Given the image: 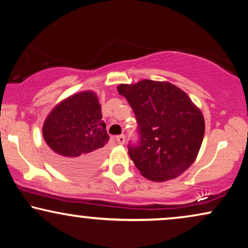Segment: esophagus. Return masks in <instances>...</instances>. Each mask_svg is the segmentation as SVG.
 Returning <instances> with one entry per match:
<instances>
[{"mask_svg":"<svg viewBox=\"0 0 248 248\" xmlns=\"http://www.w3.org/2000/svg\"><path fill=\"white\" fill-rule=\"evenodd\" d=\"M116 141L118 142V144H124L125 143V137L123 134L118 135V137H116Z\"/></svg>","mask_w":248,"mask_h":248,"instance_id":"obj_1","label":"esophagus"}]
</instances>
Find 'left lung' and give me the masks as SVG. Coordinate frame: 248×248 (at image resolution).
<instances>
[{
  "instance_id": "obj_1",
  "label": "left lung",
  "mask_w": 248,
  "mask_h": 248,
  "mask_svg": "<svg viewBox=\"0 0 248 248\" xmlns=\"http://www.w3.org/2000/svg\"><path fill=\"white\" fill-rule=\"evenodd\" d=\"M138 121L139 140L127 144L142 176L164 182L182 175L193 162L204 137V118L182 89L169 82L142 80L120 84Z\"/></svg>"
}]
</instances>
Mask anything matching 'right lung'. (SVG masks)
Returning a JSON list of instances; mask_svg holds the SVG:
<instances>
[{
	"label": "right lung",
	"instance_id": "add662e5",
	"mask_svg": "<svg viewBox=\"0 0 248 248\" xmlns=\"http://www.w3.org/2000/svg\"><path fill=\"white\" fill-rule=\"evenodd\" d=\"M93 91L73 94L47 116L43 135L60 170L79 176L93 171L104 157L109 135Z\"/></svg>",
	"mask_w": 248,
	"mask_h": 248
}]
</instances>
